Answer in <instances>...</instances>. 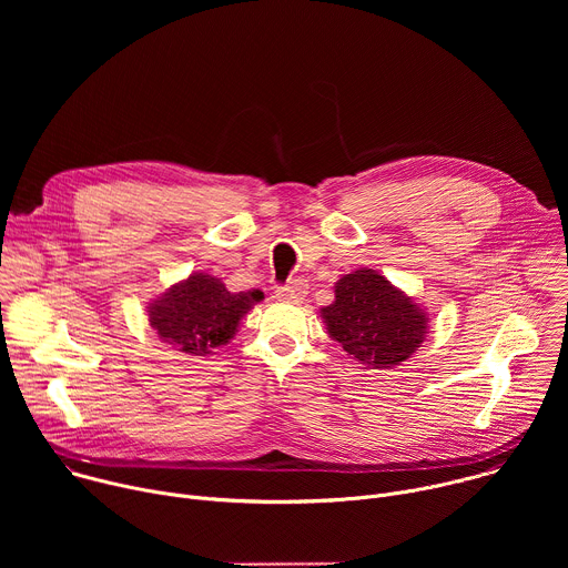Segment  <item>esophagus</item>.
Listing matches in <instances>:
<instances>
[{
	"mask_svg": "<svg viewBox=\"0 0 568 568\" xmlns=\"http://www.w3.org/2000/svg\"><path fill=\"white\" fill-rule=\"evenodd\" d=\"M307 294V283L305 278H294L281 287H276V298L278 301H294L298 303Z\"/></svg>",
	"mask_w": 568,
	"mask_h": 568,
	"instance_id": "obj_1",
	"label": "esophagus"
}]
</instances>
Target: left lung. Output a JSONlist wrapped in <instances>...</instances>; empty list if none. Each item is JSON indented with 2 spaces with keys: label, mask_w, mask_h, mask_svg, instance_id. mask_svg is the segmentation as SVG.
<instances>
[{
  "label": "left lung",
  "mask_w": 568,
  "mask_h": 568,
  "mask_svg": "<svg viewBox=\"0 0 568 568\" xmlns=\"http://www.w3.org/2000/svg\"><path fill=\"white\" fill-rule=\"evenodd\" d=\"M328 333L368 368H393L412 357L427 333V314L375 270H357L335 285L321 307Z\"/></svg>",
  "instance_id": "obj_1"
}]
</instances>
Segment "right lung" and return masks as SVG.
Listing matches in <instances>:
<instances>
[{
    "label": "right lung",
    "instance_id": "add662e5",
    "mask_svg": "<svg viewBox=\"0 0 568 568\" xmlns=\"http://www.w3.org/2000/svg\"><path fill=\"white\" fill-rule=\"evenodd\" d=\"M258 292H229L209 274H191L150 303V326L159 339L186 355H209L237 331L240 318L258 301Z\"/></svg>",
    "mask_w": 568,
    "mask_h": 568
}]
</instances>
